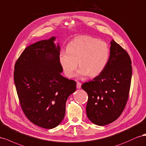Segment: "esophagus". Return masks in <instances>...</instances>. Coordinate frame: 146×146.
I'll return each mask as SVG.
<instances>
[{"instance_id": "34e87169", "label": "esophagus", "mask_w": 146, "mask_h": 146, "mask_svg": "<svg viewBox=\"0 0 146 146\" xmlns=\"http://www.w3.org/2000/svg\"><path fill=\"white\" fill-rule=\"evenodd\" d=\"M76 87L78 89H80L81 87V83L80 82H77L76 83Z\"/></svg>"}]
</instances>
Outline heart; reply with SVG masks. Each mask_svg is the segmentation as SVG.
Segmentation results:
<instances>
[{"label": "heart", "mask_w": 146, "mask_h": 146, "mask_svg": "<svg viewBox=\"0 0 146 146\" xmlns=\"http://www.w3.org/2000/svg\"><path fill=\"white\" fill-rule=\"evenodd\" d=\"M110 48L105 41L89 35H81L70 41L66 51L59 55V63L66 76L73 77L78 65V75L89 74L90 77L99 75L105 69L109 60Z\"/></svg>", "instance_id": "obj_1"}]
</instances>
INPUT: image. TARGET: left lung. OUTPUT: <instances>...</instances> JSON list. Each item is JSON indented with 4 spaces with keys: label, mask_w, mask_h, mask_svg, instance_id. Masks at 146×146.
<instances>
[{
    "label": "left lung",
    "mask_w": 146,
    "mask_h": 146,
    "mask_svg": "<svg viewBox=\"0 0 146 146\" xmlns=\"http://www.w3.org/2000/svg\"><path fill=\"white\" fill-rule=\"evenodd\" d=\"M131 75L130 56L112 40L106 67L92 81L81 86L88 95L86 113L92 122L103 126L119 117L128 100Z\"/></svg>",
    "instance_id": "left-lung-1"
}]
</instances>
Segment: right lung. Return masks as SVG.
<instances>
[{"label": "right lung", "instance_id": "right-lung-1", "mask_svg": "<svg viewBox=\"0 0 146 146\" xmlns=\"http://www.w3.org/2000/svg\"><path fill=\"white\" fill-rule=\"evenodd\" d=\"M52 36L29 45L16 62L14 81L24 114L44 128H55L64 119L65 104L76 82L61 75L60 46Z\"/></svg>", "mask_w": 146, "mask_h": 146}]
</instances>
